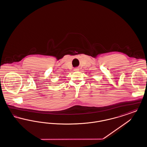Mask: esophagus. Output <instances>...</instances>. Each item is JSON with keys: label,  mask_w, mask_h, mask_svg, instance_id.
Instances as JSON below:
<instances>
[{"label": "esophagus", "mask_w": 147, "mask_h": 147, "mask_svg": "<svg viewBox=\"0 0 147 147\" xmlns=\"http://www.w3.org/2000/svg\"><path fill=\"white\" fill-rule=\"evenodd\" d=\"M79 68H76L75 69H74V70L75 71H78V70H79Z\"/></svg>", "instance_id": "34e87169"}]
</instances>
